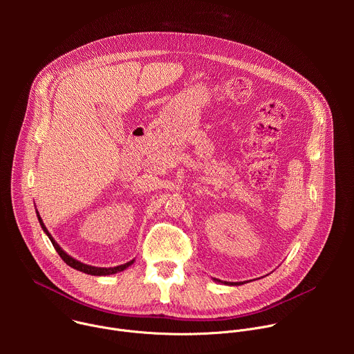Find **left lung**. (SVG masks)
<instances>
[{
  "instance_id": "left-lung-1",
  "label": "left lung",
  "mask_w": 354,
  "mask_h": 354,
  "mask_svg": "<svg viewBox=\"0 0 354 354\" xmlns=\"http://www.w3.org/2000/svg\"><path fill=\"white\" fill-rule=\"evenodd\" d=\"M214 281H217V283H223V284H227V286H241V284H243L245 281H236V283H228V281H221V280H218V279H213Z\"/></svg>"
}]
</instances>
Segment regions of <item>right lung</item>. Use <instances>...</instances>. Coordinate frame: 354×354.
<instances>
[{
	"label": "right lung",
	"mask_w": 354,
	"mask_h": 354,
	"mask_svg": "<svg viewBox=\"0 0 354 354\" xmlns=\"http://www.w3.org/2000/svg\"><path fill=\"white\" fill-rule=\"evenodd\" d=\"M36 216H37V220H39V223H40V225H41V230L46 232V235L48 236V239L52 241V243H53L55 249L57 250V254L60 255V258H62V259H63L68 266H71V268H73V269H75V270H80V272H82V273L92 274V276H109V274H115V273L123 272L124 269H127L129 266H131V265L134 263V259H133V261H130V262H127V263H124V265L115 266V268H96V266H91V265L82 263V262H80V261L74 259L73 257H70V255L67 254V252H64V250L62 249V246L55 241V238L52 236V234H50V232L47 231V228H46L44 223H43V220L40 218V216H39V212H37V210H36Z\"/></svg>",
	"instance_id": "obj_1"
}]
</instances>
